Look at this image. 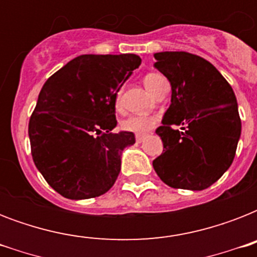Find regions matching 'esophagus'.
<instances>
[{
    "label": "esophagus",
    "instance_id": "1",
    "mask_svg": "<svg viewBox=\"0 0 257 257\" xmlns=\"http://www.w3.org/2000/svg\"><path fill=\"white\" fill-rule=\"evenodd\" d=\"M145 135H136V141L137 143H141V141L144 140Z\"/></svg>",
    "mask_w": 257,
    "mask_h": 257
}]
</instances>
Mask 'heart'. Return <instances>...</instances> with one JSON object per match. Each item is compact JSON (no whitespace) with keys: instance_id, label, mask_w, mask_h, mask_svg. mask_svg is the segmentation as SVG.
<instances>
[{"instance_id":"1","label":"heart","mask_w":257,"mask_h":257,"mask_svg":"<svg viewBox=\"0 0 257 257\" xmlns=\"http://www.w3.org/2000/svg\"><path fill=\"white\" fill-rule=\"evenodd\" d=\"M163 76L156 73H151L148 76H145L144 78V84L147 86L149 92L153 93L155 88L157 86V84L163 80ZM156 124V118L149 116H131L128 118H125L122 121V129L128 131V132H133L136 135H145L147 132H149L151 129L155 126Z\"/></svg>"}]
</instances>
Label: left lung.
<instances>
[{"label": "left lung", "mask_w": 257, "mask_h": 257, "mask_svg": "<svg viewBox=\"0 0 257 257\" xmlns=\"http://www.w3.org/2000/svg\"><path fill=\"white\" fill-rule=\"evenodd\" d=\"M153 66L171 82V105L156 129L164 151L153 168L172 188L203 191L235 157L241 121L233 89L211 62L187 52L155 53ZM183 124V132L171 129Z\"/></svg>", "instance_id": "obj_1"}]
</instances>
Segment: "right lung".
I'll return each mask as SVG.
<instances>
[{"label":"right lung","instance_id":"obj_1","mask_svg":"<svg viewBox=\"0 0 257 257\" xmlns=\"http://www.w3.org/2000/svg\"><path fill=\"white\" fill-rule=\"evenodd\" d=\"M141 64L137 54H82L46 80L29 121L32 156L54 191L66 199L104 195L136 143L116 128V97Z\"/></svg>","mask_w":257,"mask_h":257}]
</instances>
